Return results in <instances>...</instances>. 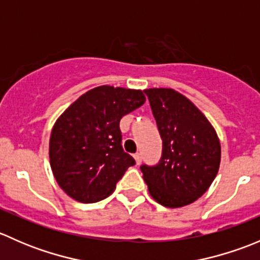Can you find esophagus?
Wrapping results in <instances>:
<instances>
[{
	"mask_svg": "<svg viewBox=\"0 0 260 260\" xmlns=\"http://www.w3.org/2000/svg\"><path fill=\"white\" fill-rule=\"evenodd\" d=\"M133 157H135L136 164H137V165H140L141 162H142V156H141V153H138V152H137V153L133 154Z\"/></svg>",
	"mask_w": 260,
	"mask_h": 260,
	"instance_id": "34e87169",
	"label": "esophagus"
}]
</instances>
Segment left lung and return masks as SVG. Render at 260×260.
<instances>
[{"mask_svg": "<svg viewBox=\"0 0 260 260\" xmlns=\"http://www.w3.org/2000/svg\"><path fill=\"white\" fill-rule=\"evenodd\" d=\"M145 93L162 138V156L154 166H141L143 179L161 205H188L216 177L221 157L219 138L208 118L179 91L152 88Z\"/></svg>", "mask_w": 260, "mask_h": 260, "instance_id": "8db88e82", "label": "left lung"}]
</instances>
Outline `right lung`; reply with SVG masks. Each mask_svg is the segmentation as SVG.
<instances>
[{"mask_svg": "<svg viewBox=\"0 0 260 260\" xmlns=\"http://www.w3.org/2000/svg\"><path fill=\"white\" fill-rule=\"evenodd\" d=\"M146 102L142 90L96 86L79 96L52 127L50 166L60 187L90 204L108 198L135 158L123 151L119 122Z\"/></svg>", "mask_w": 260, "mask_h": 260, "instance_id": "obj_1", "label": "right lung"}]
</instances>
